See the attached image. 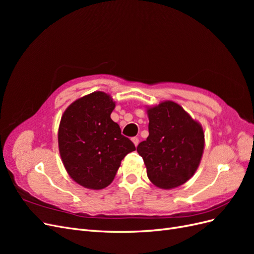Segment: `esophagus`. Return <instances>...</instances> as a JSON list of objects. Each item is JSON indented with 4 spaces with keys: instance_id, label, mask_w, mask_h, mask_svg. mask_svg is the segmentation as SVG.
Returning a JSON list of instances; mask_svg holds the SVG:
<instances>
[{
    "instance_id": "34e87169",
    "label": "esophagus",
    "mask_w": 254,
    "mask_h": 254,
    "mask_svg": "<svg viewBox=\"0 0 254 254\" xmlns=\"http://www.w3.org/2000/svg\"><path fill=\"white\" fill-rule=\"evenodd\" d=\"M132 142H133V144L135 145V146H137V144H139V137H137V136H133L132 137Z\"/></svg>"
}]
</instances>
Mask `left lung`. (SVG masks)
<instances>
[{"instance_id": "obj_1", "label": "left lung", "mask_w": 254, "mask_h": 254, "mask_svg": "<svg viewBox=\"0 0 254 254\" xmlns=\"http://www.w3.org/2000/svg\"><path fill=\"white\" fill-rule=\"evenodd\" d=\"M149 135L137 145L149 180L161 189L186 183L200 163L204 147L202 127L174 102L147 110Z\"/></svg>"}]
</instances>
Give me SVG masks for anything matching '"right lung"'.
<instances>
[{
  "instance_id": "add662e5",
  "label": "right lung",
  "mask_w": 254,
  "mask_h": 254,
  "mask_svg": "<svg viewBox=\"0 0 254 254\" xmlns=\"http://www.w3.org/2000/svg\"><path fill=\"white\" fill-rule=\"evenodd\" d=\"M114 107L110 95L94 92L68 106L61 118L60 156L71 178L84 188L108 187L121 161L135 150L134 144L110 118Z\"/></svg>"
}]
</instances>
